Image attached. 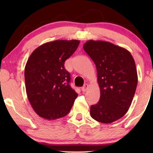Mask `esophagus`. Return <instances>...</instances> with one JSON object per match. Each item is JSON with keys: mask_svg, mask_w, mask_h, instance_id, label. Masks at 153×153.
Masks as SVG:
<instances>
[{"mask_svg": "<svg viewBox=\"0 0 153 153\" xmlns=\"http://www.w3.org/2000/svg\"><path fill=\"white\" fill-rule=\"evenodd\" d=\"M88 85L85 84L82 88H81V91L83 92H85L88 90Z\"/></svg>", "mask_w": 153, "mask_h": 153, "instance_id": "1", "label": "esophagus"}]
</instances>
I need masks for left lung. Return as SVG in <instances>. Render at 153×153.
I'll use <instances>...</instances> for the list:
<instances>
[{
	"instance_id": "obj_1",
	"label": "left lung",
	"mask_w": 153,
	"mask_h": 153,
	"mask_svg": "<svg viewBox=\"0 0 153 153\" xmlns=\"http://www.w3.org/2000/svg\"><path fill=\"white\" fill-rule=\"evenodd\" d=\"M83 49L95 62L100 98L91 106V116L102 123L124 116L130 107L138 83L134 60L124 48L101 40H88Z\"/></svg>"
}]
</instances>
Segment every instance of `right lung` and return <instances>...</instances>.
<instances>
[{
    "label": "right lung",
    "instance_id": "obj_1",
    "mask_svg": "<svg viewBox=\"0 0 153 153\" xmlns=\"http://www.w3.org/2000/svg\"><path fill=\"white\" fill-rule=\"evenodd\" d=\"M79 40H55L43 44L28 58L24 76L28 99L41 118L56 120L69 114L77 94L69 83L70 74L64 64Z\"/></svg>",
    "mask_w": 153,
    "mask_h": 153
}]
</instances>
